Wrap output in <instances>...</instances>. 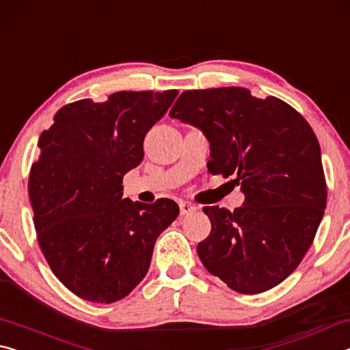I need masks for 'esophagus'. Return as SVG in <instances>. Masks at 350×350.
I'll list each match as a JSON object with an SVG mask.
<instances>
[{
	"mask_svg": "<svg viewBox=\"0 0 350 350\" xmlns=\"http://www.w3.org/2000/svg\"><path fill=\"white\" fill-rule=\"evenodd\" d=\"M179 208H180V215L185 216V215H189V213L196 211V206H194L193 204L189 202H180L179 204Z\"/></svg>",
	"mask_w": 350,
	"mask_h": 350,
	"instance_id": "obj_1",
	"label": "esophagus"
}]
</instances>
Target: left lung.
I'll list each match as a JSON object with an SVG mask.
<instances>
[{"mask_svg":"<svg viewBox=\"0 0 350 350\" xmlns=\"http://www.w3.org/2000/svg\"><path fill=\"white\" fill-rule=\"evenodd\" d=\"M170 117L205 134L210 173L234 176L245 194L234 211L204 208L211 221L198 245L205 269L239 293L273 288L303 260L324 215L327 188L313 129L282 100L236 86L182 92Z\"/></svg>","mask_w":350,"mask_h":350,"instance_id":"1","label":"left lung"}]
</instances>
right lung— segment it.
<instances>
[{
  "instance_id": "obj_1",
  "label": "right lung",
  "mask_w": 350,
  "mask_h": 350,
  "mask_svg": "<svg viewBox=\"0 0 350 350\" xmlns=\"http://www.w3.org/2000/svg\"><path fill=\"white\" fill-rule=\"evenodd\" d=\"M177 94L83 98L63 106L40 135L29 174L37 239L54 275L81 299L109 304L131 293L159 234L179 215L171 199H122L123 176L144 161L145 135Z\"/></svg>"
}]
</instances>
